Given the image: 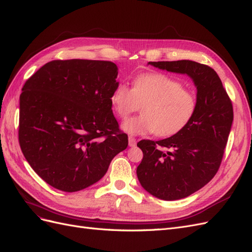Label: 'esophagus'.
Returning <instances> with one entry per match:
<instances>
[{"label":"esophagus","instance_id":"1","mask_svg":"<svg viewBox=\"0 0 252 252\" xmlns=\"http://www.w3.org/2000/svg\"><path fill=\"white\" fill-rule=\"evenodd\" d=\"M128 144H129V146H130V147L135 146V145H136V139L134 138V136L129 135V138H128Z\"/></svg>","mask_w":252,"mask_h":252}]
</instances>
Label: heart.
Returning <instances> with one entry per match:
<instances>
[{
  "mask_svg": "<svg viewBox=\"0 0 252 252\" xmlns=\"http://www.w3.org/2000/svg\"><path fill=\"white\" fill-rule=\"evenodd\" d=\"M110 101L121 119L138 111L142 105L141 116L125 121L122 127L130 134L155 132L158 136H170L183 130L194 118L199 106L194 90L159 71L136 75L131 88L119 84Z\"/></svg>",
  "mask_w": 252,
  "mask_h": 252,
  "instance_id": "heart-1",
  "label": "heart"
}]
</instances>
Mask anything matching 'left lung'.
I'll return each instance as SVG.
<instances>
[{
	"label": "left lung",
	"instance_id": "obj_1",
	"mask_svg": "<svg viewBox=\"0 0 252 252\" xmlns=\"http://www.w3.org/2000/svg\"><path fill=\"white\" fill-rule=\"evenodd\" d=\"M167 71L186 73L197 89L199 106L190 123L168 139L142 140L136 174L149 193L180 200L204 187L217 174L233 121L232 102L218 73L193 61L149 62Z\"/></svg>",
	"mask_w": 252,
	"mask_h": 252
}]
</instances>
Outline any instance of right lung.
Wrapping results in <instances>:
<instances>
[{"label": "right lung", "mask_w": 252, "mask_h": 252, "mask_svg": "<svg viewBox=\"0 0 252 252\" xmlns=\"http://www.w3.org/2000/svg\"><path fill=\"white\" fill-rule=\"evenodd\" d=\"M118 67L109 61L55 60L24 84L19 143L40 177L59 190L79 191L101 180L127 148L110 96Z\"/></svg>", "instance_id": "1"}]
</instances>
